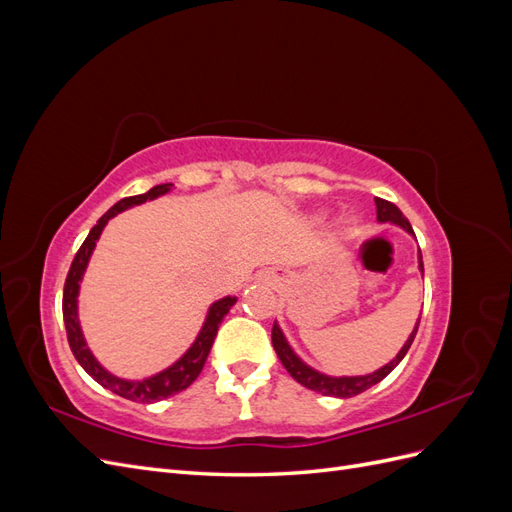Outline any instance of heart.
Wrapping results in <instances>:
<instances>
[{
  "label": "heart",
  "mask_w": 512,
  "mask_h": 512,
  "mask_svg": "<svg viewBox=\"0 0 512 512\" xmlns=\"http://www.w3.org/2000/svg\"><path fill=\"white\" fill-rule=\"evenodd\" d=\"M356 222H359V220H356L354 215H348V218H344V222H342V224H344V228H346L348 232H352V230L356 228Z\"/></svg>",
  "instance_id": "b5f03b06"
}]
</instances>
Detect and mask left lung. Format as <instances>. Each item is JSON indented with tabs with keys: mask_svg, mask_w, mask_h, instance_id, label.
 Returning <instances> with one entry per match:
<instances>
[{
	"mask_svg": "<svg viewBox=\"0 0 512 512\" xmlns=\"http://www.w3.org/2000/svg\"><path fill=\"white\" fill-rule=\"evenodd\" d=\"M376 215H378V222H391V224H397L404 228L408 235L414 237V230L408 222V218L404 213H401L393 203H389V200L384 198H376ZM416 239V237H414ZM418 271H421L425 275V269H423V256H421V250H418ZM418 322H421V318L416 320V327L414 331L410 333V337L406 339V344L401 346V350L397 352L395 359L391 363H386L384 367L376 369L374 374H365V376H327V374H320L318 369L309 367L305 361H301L297 354H294V350L290 348L286 335L282 333L280 324H273V331H271V342H273V348L277 352V356H280L282 365L286 367L288 374L297 380L299 384H303L305 389L309 391H316V393H322V395H329V397H339V399H346V397H354L359 395L367 389H371V386L378 384L380 380H384L386 376L391 374V371L401 363V359H404L406 352L410 350L412 342H414V335L418 331Z\"/></svg>",
	"mask_w": 512,
	"mask_h": 512,
	"instance_id": "1",
	"label": "left lung"
}]
</instances>
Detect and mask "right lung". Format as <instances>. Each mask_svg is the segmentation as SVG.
I'll return each mask as SVG.
<instances>
[{"label":"right lung","mask_w":512,"mask_h":512,"mask_svg":"<svg viewBox=\"0 0 512 512\" xmlns=\"http://www.w3.org/2000/svg\"><path fill=\"white\" fill-rule=\"evenodd\" d=\"M170 188H173V183H162V185H156V188H151L145 194L121 198L117 205H113L102 215L98 224L89 230L87 239L83 241L79 252H76V256L72 260L66 284H64V303H61V309H64L68 344H70L74 359L79 361V365L87 371V374L94 378L100 386H104V389L113 391L115 395L126 397L130 401H138V404H153V401L166 399L170 395H177V393L188 389V386L198 378V374L205 367L209 350L213 346V339H215V335H218V329H220L224 316L230 312V307L237 303V297H224L220 301H215L209 307L207 318L203 322V329H200L198 337L194 339V344L185 350L181 359H177L170 367L162 369L160 374H153L143 380H126V378H119V376L111 374V371L104 369L98 363L94 352L89 350L83 329H81V322H79V290H81V280L85 275V269L89 265V258H91V254H94L96 241L100 239L108 220L115 218L117 213L126 211L134 205H143V203H147V200H153L158 196H164L170 192Z\"/></svg>","instance_id":"obj_1"}]
</instances>
